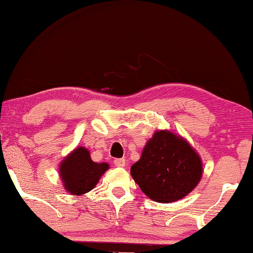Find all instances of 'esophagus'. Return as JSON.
<instances>
[{"label":"esophagus","mask_w":253,"mask_h":253,"mask_svg":"<svg viewBox=\"0 0 253 253\" xmlns=\"http://www.w3.org/2000/svg\"><path fill=\"white\" fill-rule=\"evenodd\" d=\"M114 164H115L116 167L123 168L126 167V159H115V160H114Z\"/></svg>","instance_id":"esophagus-1"}]
</instances>
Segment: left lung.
Segmentation results:
<instances>
[{"label": "left lung", "mask_w": 253, "mask_h": 253, "mask_svg": "<svg viewBox=\"0 0 253 253\" xmlns=\"http://www.w3.org/2000/svg\"><path fill=\"white\" fill-rule=\"evenodd\" d=\"M130 172L148 198L168 204L188 196L202 179L204 168L198 152L185 138L157 130Z\"/></svg>", "instance_id": "obj_1"}]
</instances>
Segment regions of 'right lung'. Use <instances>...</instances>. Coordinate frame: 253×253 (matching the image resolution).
Returning a JSON list of instances; mask_svg holds the SVG:
<instances>
[{
	"instance_id": "obj_1",
	"label": "right lung",
	"mask_w": 253,
	"mask_h": 253,
	"mask_svg": "<svg viewBox=\"0 0 253 253\" xmlns=\"http://www.w3.org/2000/svg\"><path fill=\"white\" fill-rule=\"evenodd\" d=\"M108 169V164L92 161L87 148L79 146L61 161L58 174L65 191L72 196H82L91 191Z\"/></svg>"
}]
</instances>
